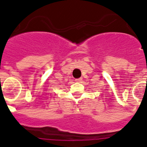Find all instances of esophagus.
Returning a JSON list of instances; mask_svg holds the SVG:
<instances>
[{
	"label": "esophagus",
	"instance_id": "34e87169",
	"mask_svg": "<svg viewBox=\"0 0 147 147\" xmlns=\"http://www.w3.org/2000/svg\"><path fill=\"white\" fill-rule=\"evenodd\" d=\"M75 81L78 82H80L81 81H82V78H78V79H76L75 80Z\"/></svg>",
	"mask_w": 147,
	"mask_h": 147
}]
</instances>
